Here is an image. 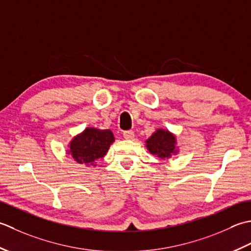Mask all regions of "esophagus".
<instances>
[{
	"mask_svg": "<svg viewBox=\"0 0 251 251\" xmlns=\"http://www.w3.org/2000/svg\"><path fill=\"white\" fill-rule=\"evenodd\" d=\"M124 137L126 140H133V139H134V132H133V131H126L124 133Z\"/></svg>",
	"mask_w": 251,
	"mask_h": 251,
	"instance_id": "1",
	"label": "esophagus"
}]
</instances>
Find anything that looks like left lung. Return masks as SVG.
<instances>
[{
    "mask_svg": "<svg viewBox=\"0 0 251 251\" xmlns=\"http://www.w3.org/2000/svg\"><path fill=\"white\" fill-rule=\"evenodd\" d=\"M145 146L150 154L166 160L178 154V146L175 133L166 129H156L145 141Z\"/></svg>",
    "mask_w": 251,
    "mask_h": 251,
    "instance_id": "left-lung-1",
    "label": "left lung"
}]
</instances>
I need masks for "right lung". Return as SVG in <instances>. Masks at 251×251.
<instances>
[{
	"instance_id": "1",
	"label": "right lung",
	"mask_w": 251,
	"mask_h": 251,
	"mask_svg": "<svg viewBox=\"0 0 251 251\" xmlns=\"http://www.w3.org/2000/svg\"><path fill=\"white\" fill-rule=\"evenodd\" d=\"M114 142V133L109 129L89 126L71 139L67 145V154L80 165L95 168L96 161L105 157Z\"/></svg>"
}]
</instances>
